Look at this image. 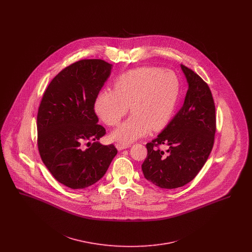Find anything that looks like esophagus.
<instances>
[{"label": "esophagus", "instance_id": "obj_1", "mask_svg": "<svg viewBox=\"0 0 252 252\" xmlns=\"http://www.w3.org/2000/svg\"><path fill=\"white\" fill-rule=\"evenodd\" d=\"M116 148L121 151V150H124V149H126L128 147H130V144H116Z\"/></svg>", "mask_w": 252, "mask_h": 252}]
</instances>
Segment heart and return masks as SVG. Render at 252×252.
I'll use <instances>...</instances> for the list:
<instances>
[{
    "mask_svg": "<svg viewBox=\"0 0 252 252\" xmlns=\"http://www.w3.org/2000/svg\"><path fill=\"white\" fill-rule=\"evenodd\" d=\"M180 93V79L175 72L143 67L121 74L113 90L100 91L94 101V111L105 124L115 126L129 107L131 116L111 132L110 138L120 144H130L151 129L158 131L167 125Z\"/></svg>",
    "mask_w": 252,
    "mask_h": 252,
    "instance_id": "heart-1",
    "label": "heart"
}]
</instances>
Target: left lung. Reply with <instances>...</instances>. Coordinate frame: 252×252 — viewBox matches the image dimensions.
I'll list each match as a JSON object with an SVG mask.
<instances>
[{
    "mask_svg": "<svg viewBox=\"0 0 252 252\" xmlns=\"http://www.w3.org/2000/svg\"><path fill=\"white\" fill-rule=\"evenodd\" d=\"M188 84L182 108L152 143L142 165L144 178L162 189L189 183L203 167L214 146L216 107L209 86L180 65ZM168 146L166 152L158 146Z\"/></svg>",
    "mask_w": 252,
    "mask_h": 252,
    "instance_id": "1",
    "label": "left lung"
}]
</instances>
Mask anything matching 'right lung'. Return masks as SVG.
Instances as JSON below:
<instances>
[{"instance_id": "right-lung-1", "label": "right lung", "mask_w": 252, "mask_h": 252, "mask_svg": "<svg viewBox=\"0 0 252 252\" xmlns=\"http://www.w3.org/2000/svg\"><path fill=\"white\" fill-rule=\"evenodd\" d=\"M111 70L104 60H79L51 81L41 99L36 118L38 151L54 178L71 189L95 184L117 154L113 144L98 142L106 129L98 125L94 109Z\"/></svg>"}]
</instances>
